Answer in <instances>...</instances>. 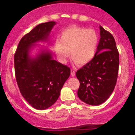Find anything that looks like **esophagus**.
Here are the masks:
<instances>
[{
    "instance_id": "esophagus-1",
    "label": "esophagus",
    "mask_w": 135,
    "mask_h": 135,
    "mask_svg": "<svg viewBox=\"0 0 135 135\" xmlns=\"http://www.w3.org/2000/svg\"><path fill=\"white\" fill-rule=\"evenodd\" d=\"M70 74H71V76H73V77H74V76H75V74H76V73H75V70H71V73H70Z\"/></svg>"
}]
</instances>
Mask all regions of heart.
<instances>
[{
    "mask_svg": "<svg viewBox=\"0 0 135 135\" xmlns=\"http://www.w3.org/2000/svg\"><path fill=\"white\" fill-rule=\"evenodd\" d=\"M98 44L99 36L95 30L73 25L60 33L59 40L54 42V50L62 63L66 62L70 51L74 62L85 65L95 57Z\"/></svg>",
    "mask_w": 135,
    "mask_h": 135,
    "instance_id": "obj_1",
    "label": "heart"
}]
</instances>
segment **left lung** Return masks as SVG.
<instances>
[{
    "instance_id": "left-lung-1",
    "label": "left lung",
    "mask_w": 135,
    "mask_h": 135,
    "mask_svg": "<svg viewBox=\"0 0 135 135\" xmlns=\"http://www.w3.org/2000/svg\"><path fill=\"white\" fill-rule=\"evenodd\" d=\"M100 35L95 57L76 74L80 81L78 96L89 105L105 102L114 91L118 78L119 56L115 40L101 26Z\"/></svg>"
}]
</instances>
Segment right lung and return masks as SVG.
Returning a JSON list of instances; mask_svg holds the SVG:
<instances>
[{
    "instance_id": "1",
    "label": "right lung",
    "mask_w": 135,
    "mask_h": 135,
    "mask_svg": "<svg viewBox=\"0 0 135 135\" xmlns=\"http://www.w3.org/2000/svg\"><path fill=\"white\" fill-rule=\"evenodd\" d=\"M55 21L39 24L21 39L14 55L16 81L20 92L33 108L45 110L59 98L70 74V68L54 60L43 50L35 58L29 55L36 42L46 41Z\"/></svg>"
}]
</instances>
